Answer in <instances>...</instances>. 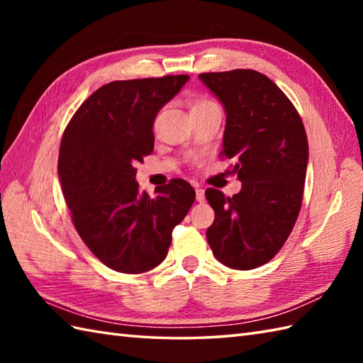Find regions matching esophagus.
<instances>
[{
  "mask_svg": "<svg viewBox=\"0 0 363 363\" xmlns=\"http://www.w3.org/2000/svg\"><path fill=\"white\" fill-rule=\"evenodd\" d=\"M196 201L198 203H204L206 201V194L203 189H196Z\"/></svg>",
  "mask_w": 363,
  "mask_h": 363,
  "instance_id": "34e87169",
  "label": "esophagus"
}]
</instances>
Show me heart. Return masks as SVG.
<instances>
[{
    "instance_id": "heart-1",
    "label": "heart",
    "mask_w": 363,
    "mask_h": 363,
    "mask_svg": "<svg viewBox=\"0 0 363 363\" xmlns=\"http://www.w3.org/2000/svg\"><path fill=\"white\" fill-rule=\"evenodd\" d=\"M201 103H206V101H201Z\"/></svg>"
}]
</instances>
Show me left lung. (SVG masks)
<instances>
[{
  "label": "left lung",
  "mask_w": 363,
  "mask_h": 363,
  "mask_svg": "<svg viewBox=\"0 0 363 363\" xmlns=\"http://www.w3.org/2000/svg\"><path fill=\"white\" fill-rule=\"evenodd\" d=\"M225 107L223 152L234 159L242 190L233 198L207 189L215 212L207 229L213 256L234 269L272 260L287 240L303 203L309 143L284 91L254 70L198 76Z\"/></svg>",
  "instance_id": "8db88e82"
}]
</instances>
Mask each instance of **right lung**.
Listing matches in <instances>:
<instances>
[{
  "label": "right lung",
  "instance_id": "right-lung-1",
  "mask_svg": "<svg viewBox=\"0 0 363 363\" xmlns=\"http://www.w3.org/2000/svg\"><path fill=\"white\" fill-rule=\"evenodd\" d=\"M187 74L113 81L94 91L68 123L57 173L74 228L89 250L118 273L150 272L167 257L172 233L195 201L187 181L173 179L150 198L138 190L137 162L154 150L159 111Z\"/></svg>",
  "mask_w": 363,
  "mask_h": 363
}]
</instances>
